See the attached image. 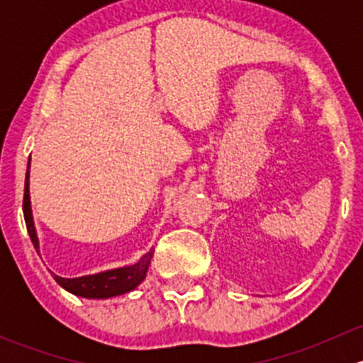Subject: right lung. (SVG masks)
Wrapping results in <instances>:
<instances>
[{
	"label": "right lung",
	"instance_id": "1",
	"mask_svg": "<svg viewBox=\"0 0 363 363\" xmlns=\"http://www.w3.org/2000/svg\"><path fill=\"white\" fill-rule=\"evenodd\" d=\"M29 168H31V163H28V172H26L23 212L26 228H28L29 237H31L33 246H35L36 252L40 255V242L38 235H36L35 219H33L31 195H29ZM152 252H155V250H149L137 263H133V265L101 270V272L89 274V276L61 277L57 276V274H52V276L61 288H65L69 294L77 296H84V298H111V296L130 294V291H133L135 288L145 279V274H147L149 270Z\"/></svg>",
	"mask_w": 363,
	"mask_h": 363
}]
</instances>
